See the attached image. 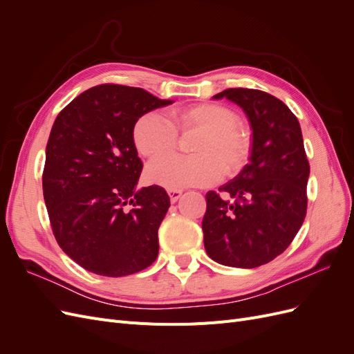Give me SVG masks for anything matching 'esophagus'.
Listing matches in <instances>:
<instances>
[{
  "mask_svg": "<svg viewBox=\"0 0 354 354\" xmlns=\"http://www.w3.org/2000/svg\"><path fill=\"white\" fill-rule=\"evenodd\" d=\"M181 195H183V192H181V190H173V189H171V190H168V196H169V201L171 202H177L180 198H181Z\"/></svg>",
  "mask_w": 354,
  "mask_h": 354,
  "instance_id": "1",
  "label": "esophagus"
}]
</instances>
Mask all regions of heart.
<instances>
[{"label":"heart","mask_w":354,"mask_h":354,"mask_svg":"<svg viewBox=\"0 0 354 354\" xmlns=\"http://www.w3.org/2000/svg\"><path fill=\"white\" fill-rule=\"evenodd\" d=\"M169 118L160 112L143 115L134 125L133 138L137 151L146 158L163 156L174 150L176 128L201 131L194 148L196 157L159 158L146 168V177L153 185L167 189L208 186L216 183L223 171L233 174L246 162L251 138L245 128L236 125L238 118L226 106L201 103L178 109Z\"/></svg>","instance_id":"heart-1"}]
</instances>
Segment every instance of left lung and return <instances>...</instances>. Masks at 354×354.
I'll list each match as a JSON object with an SVG mask.
<instances>
[{
    "label": "left lung",
    "mask_w": 354,
    "mask_h": 354,
    "mask_svg": "<svg viewBox=\"0 0 354 354\" xmlns=\"http://www.w3.org/2000/svg\"><path fill=\"white\" fill-rule=\"evenodd\" d=\"M212 99L239 106L250 121L252 142L250 162L218 189L227 198L207 194L203 245L214 261L254 269L282 254L304 221L310 165L301 127L269 93L229 88Z\"/></svg>",
    "instance_id": "left-lung-1"
}]
</instances>
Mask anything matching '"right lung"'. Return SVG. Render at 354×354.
<instances>
[{
    "instance_id": "obj_1",
    "label": "right lung",
    "mask_w": 354,
    "mask_h": 354,
    "mask_svg": "<svg viewBox=\"0 0 354 354\" xmlns=\"http://www.w3.org/2000/svg\"><path fill=\"white\" fill-rule=\"evenodd\" d=\"M171 103L103 84L73 99L53 124L42 192L57 243L85 270L120 277L156 260L169 198L159 186L136 189L143 164L133 131L138 118Z\"/></svg>"
}]
</instances>
